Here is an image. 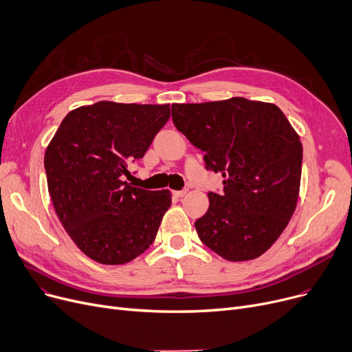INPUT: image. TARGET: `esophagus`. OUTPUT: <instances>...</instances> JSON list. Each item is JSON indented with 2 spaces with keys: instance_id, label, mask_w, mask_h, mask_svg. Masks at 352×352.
<instances>
[{
  "instance_id": "esophagus-1",
  "label": "esophagus",
  "mask_w": 352,
  "mask_h": 352,
  "mask_svg": "<svg viewBox=\"0 0 352 352\" xmlns=\"http://www.w3.org/2000/svg\"><path fill=\"white\" fill-rule=\"evenodd\" d=\"M186 193H188V190H175V192H173V196H175V197H183Z\"/></svg>"
}]
</instances>
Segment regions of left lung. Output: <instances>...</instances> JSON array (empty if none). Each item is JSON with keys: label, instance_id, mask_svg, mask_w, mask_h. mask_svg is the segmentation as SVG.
<instances>
[{"label": "left lung", "instance_id": "left-lung-1", "mask_svg": "<svg viewBox=\"0 0 352 352\" xmlns=\"http://www.w3.org/2000/svg\"><path fill=\"white\" fill-rule=\"evenodd\" d=\"M175 126L221 173L223 193L196 220L199 239L230 261L265 253L292 219L298 199L302 144L274 103L232 98L173 103Z\"/></svg>", "mask_w": 352, "mask_h": 352}]
</instances>
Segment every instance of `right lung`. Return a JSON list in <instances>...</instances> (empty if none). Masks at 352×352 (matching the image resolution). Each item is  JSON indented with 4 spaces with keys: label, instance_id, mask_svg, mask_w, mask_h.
<instances>
[{
    "label": "right lung",
    "instance_id": "right-lung-1",
    "mask_svg": "<svg viewBox=\"0 0 352 352\" xmlns=\"http://www.w3.org/2000/svg\"><path fill=\"white\" fill-rule=\"evenodd\" d=\"M170 118L169 105L100 100L71 111L48 144V190L64 229L100 264H125L155 241L169 190L133 188L123 176Z\"/></svg>",
    "mask_w": 352,
    "mask_h": 352
}]
</instances>
